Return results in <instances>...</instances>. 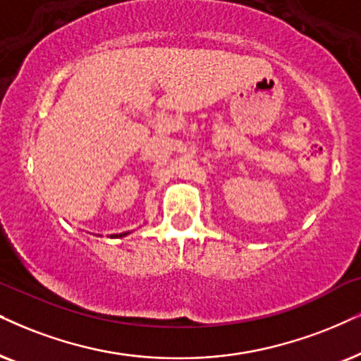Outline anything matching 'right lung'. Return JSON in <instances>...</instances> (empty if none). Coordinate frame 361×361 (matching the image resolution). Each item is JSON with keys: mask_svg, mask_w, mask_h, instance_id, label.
<instances>
[{"mask_svg": "<svg viewBox=\"0 0 361 361\" xmlns=\"http://www.w3.org/2000/svg\"><path fill=\"white\" fill-rule=\"evenodd\" d=\"M126 233H123V235H113V238H116V236H125Z\"/></svg>", "mask_w": 361, "mask_h": 361, "instance_id": "1", "label": "right lung"}]
</instances>
